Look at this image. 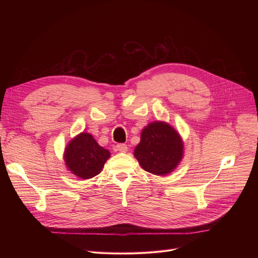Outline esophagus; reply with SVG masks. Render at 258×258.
<instances>
[{
  "mask_svg": "<svg viewBox=\"0 0 258 258\" xmlns=\"http://www.w3.org/2000/svg\"><path fill=\"white\" fill-rule=\"evenodd\" d=\"M116 150L118 152H121V153H126L128 151V146L126 144H117Z\"/></svg>",
  "mask_w": 258,
  "mask_h": 258,
  "instance_id": "1",
  "label": "esophagus"
}]
</instances>
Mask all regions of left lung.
<instances>
[{
	"instance_id": "obj_1",
	"label": "left lung",
	"mask_w": 258,
	"mask_h": 258,
	"mask_svg": "<svg viewBox=\"0 0 258 258\" xmlns=\"http://www.w3.org/2000/svg\"><path fill=\"white\" fill-rule=\"evenodd\" d=\"M183 150L182 139L173 127L165 121H154L142 130L134 154L147 172L166 175L178 166Z\"/></svg>"
}]
</instances>
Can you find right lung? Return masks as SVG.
Segmentation results:
<instances>
[{"label": "right lung", "mask_w": 258, "mask_h": 258, "mask_svg": "<svg viewBox=\"0 0 258 258\" xmlns=\"http://www.w3.org/2000/svg\"><path fill=\"white\" fill-rule=\"evenodd\" d=\"M111 153L100 146L93 137L82 132L67 145L63 159L69 171L83 179L98 175Z\"/></svg>", "instance_id": "obj_1"}]
</instances>
